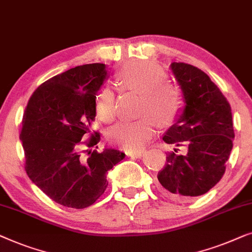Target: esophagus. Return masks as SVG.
<instances>
[{"label":"esophagus","instance_id":"obj_1","mask_svg":"<svg viewBox=\"0 0 252 252\" xmlns=\"http://www.w3.org/2000/svg\"><path fill=\"white\" fill-rule=\"evenodd\" d=\"M144 154V151H129V153H127V155L129 157H136V158H140L141 155Z\"/></svg>","mask_w":252,"mask_h":252}]
</instances>
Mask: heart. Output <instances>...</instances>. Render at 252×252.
<instances>
[{"mask_svg":"<svg viewBox=\"0 0 252 252\" xmlns=\"http://www.w3.org/2000/svg\"><path fill=\"white\" fill-rule=\"evenodd\" d=\"M160 66L152 62H130L118 73L123 90L141 94L137 121H121L109 129L111 143L127 150H139L154 136L155 121L161 126L175 122L185 106V94L178 83L168 81ZM95 114L105 123L116 115V97L112 88L106 87L95 97Z\"/></svg>","mask_w":252,"mask_h":252,"instance_id":"obj_1","label":"heart"}]
</instances>
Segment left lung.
Masks as SVG:
<instances>
[{"instance_id":"left-lung-1","label":"left lung","mask_w":252,"mask_h":252,"mask_svg":"<svg viewBox=\"0 0 252 252\" xmlns=\"http://www.w3.org/2000/svg\"><path fill=\"white\" fill-rule=\"evenodd\" d=\"M171 69L185 94V108L163 140L186 147L169 152L158 173L162 192L176 200L203 195L224 176L233 148L231 105L203 70L185 63Z\"/></svg>"}]
</instances>
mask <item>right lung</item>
Here are the masks:
<instances>
[{
	"mask_svg": "<svg viewBox=\"0 0 252 252\" xmlns=\"http://www.w3.org/2000/svg\"><path fill=\"white\" fill-rule=\"evenodd\" d=\"M105 68V63H88L51 77L33 92L24 112L20 140L27 176L67 208L94 204L107 189L106 173L126 157L114 148L84 151L100 141L91 123Z\"/></svg>",
	"mask_w": 252,
	"mask_h": 252,
	"instance_id": "1",
	"label": "right lung"
}]
</instances>
